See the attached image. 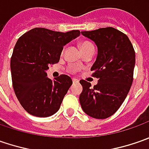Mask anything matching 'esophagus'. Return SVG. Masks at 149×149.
Wrapping results in <instances>:
<instances>
[{
  "label": "esophagus",
  "mask_w": 149,
  "mask_h": 149,
  "mask_svg": "<svg viewBox=\"0 0 149 149\" xmlns=\"http://www.w3.org/2000/svg\"><path fill=\"white\" fill-rule=\"evenodd\" d=\"M72 80H73V83H74V84H78V83H79V79H74H74H73Z\"/></svg>",
  "instance_id": "34e87169"
}]
</instances>
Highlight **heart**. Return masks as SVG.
<instances>
[{
	"mask_svg": "<svg viewBox=\"0 0 149 149\" xmlns=\"http://www.w3.org/2000/svg\"><path fill=\"white\" fill-rule=\"evenodd\" d=\"M90 46H93V45L89 42V41H84L82 43L80 44V48L81 49L83 50V49H86V48H88V47H90ZM79 64V63H78Z\"/></svg>",
	"mask_w": 149,
	"mask_h": 149,
	"instance_id": "obj_1",
	"label": "heart"
}]
</instances>
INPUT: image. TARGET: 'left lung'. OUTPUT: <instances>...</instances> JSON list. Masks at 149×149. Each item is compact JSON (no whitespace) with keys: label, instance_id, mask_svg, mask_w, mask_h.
I'll use <instances>...</instances> for the list:
<instances>
[{"label":"left lung","instance_id":"8db88e82","mask_svg":"<svg viewBox=\"0 0 149 149\" xmlns=\"http://www.w3.org/2000/svg\"><path fill=\"white\" fill-rule=\"evenodd\" d=\"M98 47L96 60L91 67L93 76L99 79L93 88L80 80L83 91L79 102L89 116L104 119L112 116L127 97L133 83L135 52L129 37L113 27L81 31Z\"/></svg>","mask_w":149,"mask_h":149}]
</instances>
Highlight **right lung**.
I'll return each instance as SVG.
<instances>
[{"label":"right lung","instance_id":"right-lung-1","mask_svg":"<svg viewBox=\"0 0 149 149\" xmlns=\"http://www.w3.org/2000/svg\"><path fill=\"white\" fill-rule=\"evenodd\" d=\"M80 35L78 30L59 32L34 28L17 40L10 59L15 94L26 112L45 118L59 110L72 84L71 78L61 74L51 80L46 70L56 64L64 46Z\"/></svg>","mask_w":149,"mask_h":149}]
</instances>
